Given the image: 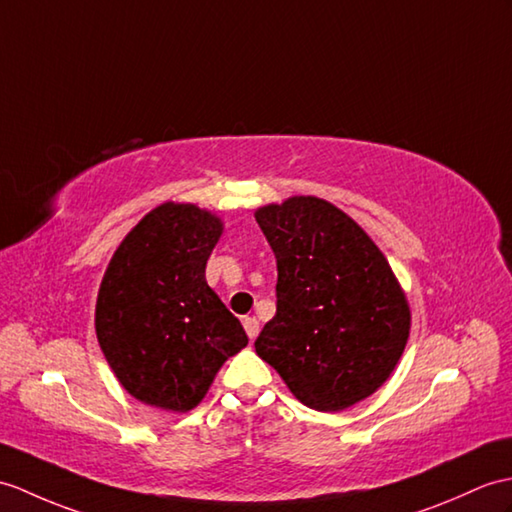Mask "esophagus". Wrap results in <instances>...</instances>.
<instances>
[{
	"mask_svg": "<svg viewBox=\"0 0 512 512\" xmlns=\"http://www.w3.org/2000/svg\"><path fill=\"white\" fill-rule=\"evenodd\" d=\"M244 329H246V336L255 340L259 334V320L255 316H246L244 318Z\"/></svg>",
	"mask_w": 512,
	"mask_h": 512,
	"instance_id": "obj_1",
	"label": "esophagus"
}]
</instances>
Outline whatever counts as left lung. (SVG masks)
I'll list each match as a JSON object with an SVG mask.
<instances>
[{
	"label": "left lung",
	"instance_id": "obj_1",
	"mask_svg": "<svg viewBox=\"0 0 512 512\" xmlns=\"http://www.w3.org/2000/svg\"><path fill=\"white\" fill-rule=\"evenodd\" d=\"M277 257V314L255 351L292 395L340 412L382 386L410 336V305L358 222L316 196L255 211Z\"/></svg>",
	"mask_w": 512,
	"mask_h": 512
}]
</instances>
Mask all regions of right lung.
Instances as JSON below:
<instances>
[{"mask_svg":"<svg viewBox=\"0 0 512 512\" xmlns=\"http://www.w3.org/2000/svg\"><path fill=\"white\" fill-rule=\"evenodd\" d=\"M222 220L189 202H163L113 253L95 303V334L128 395L187 412L246 344V331L205 268Z\"/></svg>","mask_w":512,"mask_h":512,"instance_id":"add662e5","label":"right lung"}]
</instances>
